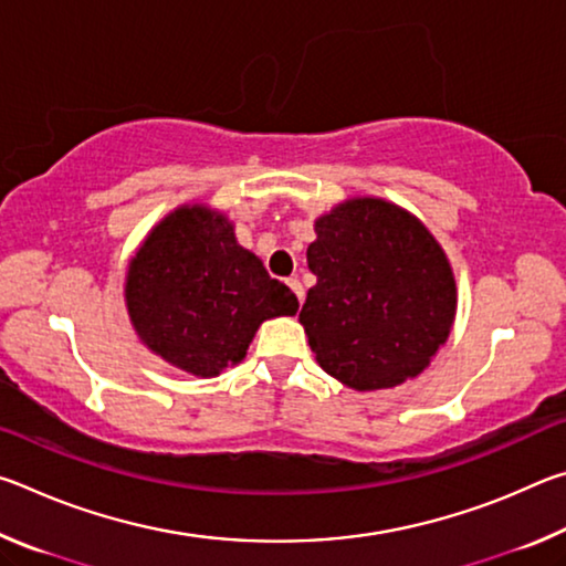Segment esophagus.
Wrapping results in <instances>:
<instances>
[{
  "instance_id": "esophagus-1",
  "label": "esophagus",
  "mask_w": 566,
  "mask_h": 566,
  "mask_svg": "<svg viewBox=\"0 0 566 566\" xmlns=\"http://www.w3.org/2000/svg\"><path fill=\"white\" fill-rule=\"evenodd\" d=\"M286 284H290V290L296 294V300H300V304H302L304 302V286H302V282L300 280H290Z\"/></svg>"
}]
</instances>
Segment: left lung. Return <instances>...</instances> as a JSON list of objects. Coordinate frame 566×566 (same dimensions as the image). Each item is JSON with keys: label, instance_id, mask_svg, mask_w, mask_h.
I'll list each match as a JSON object with an SVG mask.
<instances>
[{"label": "left lung", "instance_id": "left-lung-1", "mask_svg": "<svg viewBox=\"0 0 566 566\" xmlns=\"http://www.w3.org/2000/svg\"><path fill=\"white\" fill-rule=\"evenodd\" d=\"M306 264L317 284L300 322L319 367L377 391L429 367L457 317V282L421 219L381 197L344 199L314 219Z\"/></svg>", "mask_w": 566, "mask_h": 566}]
</instances>
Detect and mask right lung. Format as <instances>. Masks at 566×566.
Instances as JSON below:
<instances>
[{
  "mask_svg": "<svg viewBox=\"0 0 566 566\" xmlns=\"http://www.w3.org/2000/svg\"><path fill=\"white\" fill-rule=\"evenodd\" d=\"M124 304L145 347L195 377L247 357L256 329L294 317L300 302L207 205H181L149 229L124 276Z\"/></svg>",
  "mask_w": 566,
  "mask_h": 566,
  "instance_id": "right-lung-1",
  "label": "right lung"
}]
</instances>
